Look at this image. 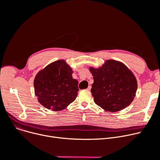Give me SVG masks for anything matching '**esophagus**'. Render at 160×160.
<instances>
[{
  "label": "esophagus",
  "mask_w": 160,
  "mask_h": 160,
  "mask_svg": "<svg viewBox=\"0 0 160 160\" xmlns=\"http://www.w3.org/2000/svg\"><path fill=\"white\" fill-rule=\"evenodd\" d=\"M91 88H92V87H91V86H88V88H87V90L90 91V90H91Z\"/></svg>",
  "instance_id": "esophagus-1"
}]
</instances>
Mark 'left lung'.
Here are the masks:
<instances>
[{
	"mask_svg": "<svg viewBox=\"0 0 160 160\" xmlns=\"http://www.w3.org/2000/svg\"><path fill=\"white\" fill-rule=\"evenodd\" d=\"M90 70L93 77L91 92L96 105L106 111L114 112L132 102L137 81L123 64L108 60L100 68Z\"/></svg>",
	"mask_w": 160,
	"mask_h": 160,
	"instance_id": "obj_1",
	"label": "left lung"
}]
</instances>
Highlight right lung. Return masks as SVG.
Segmentation results:
<instances>
[{"label":"right lung","instance_id":"add662e5","mask_svg":"<svg viewBox=\"0 0 160 160\" xmlns=\"http://www.w3.org/2000/svg\"><path fill=\"white\" fill-rule=\"evenodd\" d=\"M72 72L65 61L60 60L37 73L34 80L35 93L42 106L59 111L76 99L79 91L78 81L73 79Z\"/></svg>","mask_w":160,"mask_h":160}]
</instances>
